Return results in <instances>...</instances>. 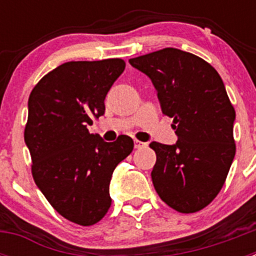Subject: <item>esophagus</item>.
<instances>
[{
  "instance_id": "esophagus-1",
  "label": "esophagus",
  "mask_w": 256,
  "mask_h": 256,
  "mask_svg": "<svg viewBox=\"0 0 256 256\" xmlns=\"http://www.w3.org/2000/svg\"><path fill=\"white\" fill-rule=\"evenodd\" d=\"M146 146V144H144V142L138 141V140H134V148H142Z\"/></svg>"
}]
</instances>
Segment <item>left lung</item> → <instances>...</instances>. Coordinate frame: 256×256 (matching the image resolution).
I'll use <instances>...</instances> for the list:
<instances>
[{
    "mask_svg": "<svg viewBox=\"0 0 256 256\" xmlns=\"http://www.w3.org/2000/svg\"><path fill=\"white\" fill-rule=\"evenodd\" d=\"M130 64L151 79L178 137L174 144H150L158 195L180 212L204 209L224 184L236 154V112L224 83L209 62L172 47L130 58Z\"/></svg>",
    "mask_w": 256,
    "mask_h": 256,
    "instance_id": "1",
    "label": "left lung"
}]
</instances>
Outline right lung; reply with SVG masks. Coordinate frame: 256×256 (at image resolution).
<instances>
[{
  "mask_svg": "<svg viewBox=\"0 0 256 256\" xmlns=\"http://www.w3.org/2000/svg\"><path fill=\"white\" fill-rule=\"evenodd\" d=\"M124 69L122 58L69 61L46 74L29 96L24 140L32 174L52 208L76 224L105 216L112 172L133 150L128 136L105 142L87 130L105 114L106 94Z\"/></svg>",
  "mask_w": 256,
  "mask_h": 256,
  "instance_id": "right-lung-1",
  "label": "right lung"
}]
</instances>
